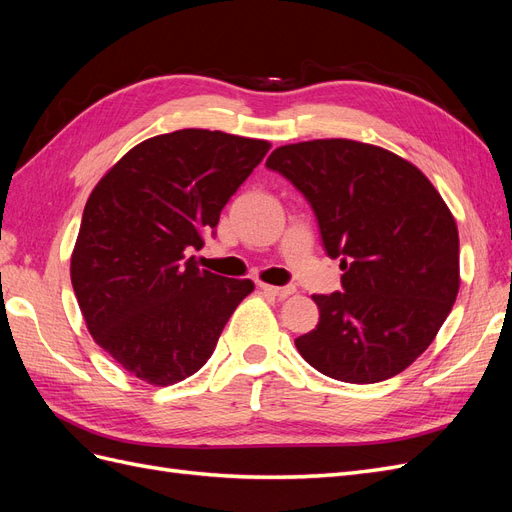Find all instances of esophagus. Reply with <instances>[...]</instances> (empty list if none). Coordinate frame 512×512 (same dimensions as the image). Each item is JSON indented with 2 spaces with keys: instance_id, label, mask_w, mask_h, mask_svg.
Listing matches in <instances>:
<instances>
[{
  "instance_id": "34e87169",
  "label": "esophagus",
  "mask_w": 512,
  "mask_h": 512,
  "mask_svg": "<svg viewBox=\"0 0 512 512\" xmlns=\"http://www.w3.org/2000/svg\"><path fill=\"white\" fill-rule=\"evenodd\" d=\"M258 288L262 292L273 294V297H280V299H286V297H290V294L297 292V288H294V286H271V284H262V282L258 284Z\"/></svg>"
}]
</instances>
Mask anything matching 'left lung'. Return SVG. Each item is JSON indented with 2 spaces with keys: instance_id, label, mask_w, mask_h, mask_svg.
<instances>
[{
  "instance_id": "8db88e82",
  "label": "left lung",
  "mask_w": 512,
  "mask_h": 512,
  "mask_svg": "<svg viewBox=\"0 0 512 512\" xmlns=\"http://www.w3.org/2000/svg\"><path fill=\"white\" fill-rule=\"evenodd\" d=\"M267 166L312 205L344 292L314 294L320 320L294 339L320 374L374 384L436 339L459 292V232L440 192L378 145L318 138L277 147Z\"/></svg>"
}]
</instances>
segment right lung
Listing matches in <instances>:
<instances>
[{"instance_id": "right-lung-1", "label": "right lung", "mask_w": 512, "mask_h": 512, "mask_svg": "<svg viewBox=\"0 0 512 512\" xmlns=\"http://www.w3.org/2000/svg\"><path fill=\"white\" fill-rule=\"evenodd\" d=\"M269 141L185 128L132 147L89 194L70 280L94 342L153 386L177 384L207 363L224 324L254 290L200 269L228 198Z\"/></svg>"}]
</instances>
